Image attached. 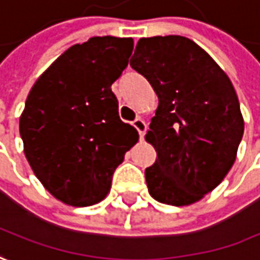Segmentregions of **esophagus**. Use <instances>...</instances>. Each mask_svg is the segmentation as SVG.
<instances>
[{"label": "esophagus", "mask_w": 260, "mask_h": 260, "mask_svg": "<svg viewBox=\"0 0 260 260\" xmlns=\"http://www.w3.org/2000/svg\"><path fill=\"white\" fill-rule=\"evenodd\" d=\"M134 126L137 128V131L139 132V137L141 139L144 138V135H145V131H147V123L142 121L141 118H137L135 121H134Z\"/></svg>", "instance_id": "1"}]
</instances>
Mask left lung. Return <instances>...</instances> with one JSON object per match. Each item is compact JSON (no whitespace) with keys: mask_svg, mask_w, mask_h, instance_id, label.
<instances>
[{"mask_svg":"<svg viewBox=\"0 0 260 260\" xmlns=\"http://www.w3.org/2000/svg\"><path fill=\"white\" fill-rule=\"evenodd\" d=\"M131 68L158 96L145 139L157 151L145 170L157 202L190 206L213 191L235 164L245 122L223 69L187 37L139 39Z\"/></svg>","mask_w":260,"mask_h":260,"instance_id":"1","label":"left lung"}]
</instances>
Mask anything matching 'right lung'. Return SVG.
<instances>
[{
    "mask_svg": "<svg viewBox=\"0 0 260 260\" xmlns=\"http://www.w3.org/2000/svg\"><path fill=\"white\" fill-rule=\"evenodd\" d=\"M131 37H92L75 44L41 75L20 116L24 154L57 200L75 207L102 202L113 171L138 142L119 118L111 86L128 66Z\"/></svg>",
    "mask_w": 260,
    "mask_h": 260,
    "instance_id": "right-lung-1",
    "label": "right lung"
}]
</instances>
